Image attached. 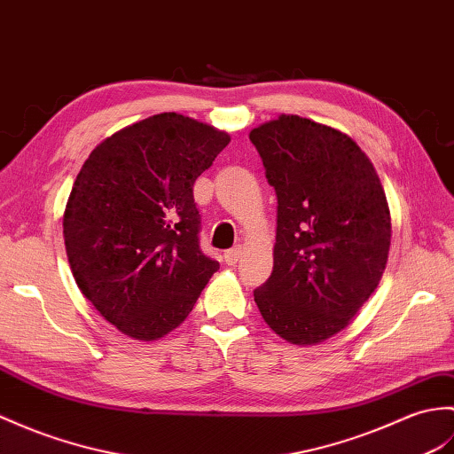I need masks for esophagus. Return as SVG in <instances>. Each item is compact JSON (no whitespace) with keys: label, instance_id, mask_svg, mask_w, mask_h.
I'll use <instances>...</instances> for the list:
<instances>
[{"label":"esophagus","instance_id":"obj_1","mask_svg":"<svg viewBox=\"0 0 454 454\" xmlns=\"http://www.w3.org/2000/svg\"><path fill=\"white\" fill-rule=\"evenodd\" d=\"M241 259V247H234V249H228L224 253V262L226 265H236V262Z\"/></svg>","mask_w":454,"mask_h":454}]
</instances>
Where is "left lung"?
<instances>
[{"label":"left lung","mask_w":454,"mask_h":454,"mask_svg":"<svg viewBox=\"0 0 454 454\" xmlns=\"http://www.w3.org/2000/svg\"><path fill=\"white\" fill-rule=\"evenodd\" d=\"M249 139L278 199L275 262L253 296L280 339L319 344L350 325L383 277L385 189L352 137L329 125L282 114Z\"/></svg>","instance_id":"obj_1"}]
</instances>
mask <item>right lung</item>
I'll return each mask as SVG.
<instances>
[{"label":"right lung","instance_id":"obj_1","mask_svg":"<svg viewBox=\"0 0 454 454\" xmlns=\"http://www.w3.org/2000/svg\"><path fill=\"white\" fill-rule=\"evenodd\" d=\"M230 135L176 112L97 145L67 199L63 238L82 296L135 340H158L192 313L218 262L199 249L195 179Z\"/></svg>","mask_w":454,"mask_h":454}]
</instances>
